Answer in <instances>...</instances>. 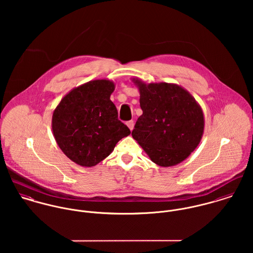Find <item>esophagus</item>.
I'll return each instance as SVG.
<instances>
[{"mask_svg": "<svg viewBox=\"0 0 253 253\" xmlns=\"http://www.w3.org/2000/svg\"><path fill=\"white\" fill-rule=\"evenodd\" d=\"M126 126H128V128H129L130 130H132V129H133V126H134V123H133V121H128V122L126 123Z\"/></svg>", "mask_w": 253, "mask_h": 253, "instance_id": "esophagus-1", "label": "esophagus"}]
</instances>
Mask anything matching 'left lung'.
Listing matches in <instances>:
<instances>
[{
  "instance_id": "8db88e82",
  "label": "left lung",
  "mask_w": 253,
  "mask_h": 253,
  "mask_svg": "<svg viewBox=\"0 0 253 253\" xmlns=\"http://www.w3.org/2000/svg\"><path fill=\"white\" fill-rule=\"evenodd\" d=\"M138 87L140 107L132 137L156 165L169 168L186 160L200 144L204 129L203 109L192 94L176 84H146L132 79Z\"/></svg>"
}]
</instances>
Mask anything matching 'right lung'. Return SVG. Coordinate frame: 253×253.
<instances>
[{
  "instance_id": "1",
  "label": "right lung",
  "mask_w": 253,
  "mask_h": 253,
  "mask_svg": "<svg viewBox=\"0 0 253 253\" xmlns=\"http://www.w3.org/2000/svg\"><path fill=\"white\" fill-rule=\"evenodd\" d=\"M115 83L94 80L71 89L54 109L51 128L61 151L79 166L91 168L107 158L130 134L118 120L110 96Z\"/></svg>"
}]
</instances>
